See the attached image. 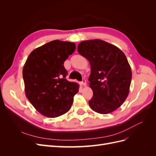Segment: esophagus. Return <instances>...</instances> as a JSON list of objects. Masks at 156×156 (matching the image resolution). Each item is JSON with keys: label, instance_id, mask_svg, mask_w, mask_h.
<instances>
[{"label": "esophagus", "instance_id": "esophagus-1", "mask_svg": "<svg viewBox=\"0 0 156 156\" xmlns=\"http://www.w3.org/2000/svg\"><path fill=\"white\" fill-rule=\"evenodd\" d=\"M81 84L82 86L85 87V86L87 85V82H86V80L84 79H83L82 81H81Z\"/></svg>", "mask_w": 156, "mask_h": 156}]
</instances>
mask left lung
Instances as JSON below:
<instances>
[{
    "label": "left lung",
    "instance_id": "left-lung-1",
    "mask_svg": "<svg viewBox=\"0 0 156 156\" xmlns=\"http://www.w3.org/2000/svg\"><path fill=\"white\" fill-rule=\"evenodd\" d=\"M77 51L90 65L88 81L93 96L88 101L90 107L100 114L116 110L128 96L132 77L125 54L115 45L98 39L81 41Z\"/></svg>",
    "mask_w": 156,
    "mask_h": 156
}]
</instances>
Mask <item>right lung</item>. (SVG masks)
Listing matches in <instances>:
<instances>
[{
    "label": "right lung",
    "mask_w": 156,
    "mask_h": 156,
    "mask_svg": "<svg viewBox=\"0 0 156 156\" xmlns=\"http://www.w3.org/2000/svg\"><path fill=\"white\" fill-rule=\"evenodd\" d=\"M73 42L51 41L32 51L23 69L25 95L40 114L55 118L67 112L79 92L66 79L64 63L75 50Z\"/></svg>",
    "instance_id": "1"
}]
</instances>
